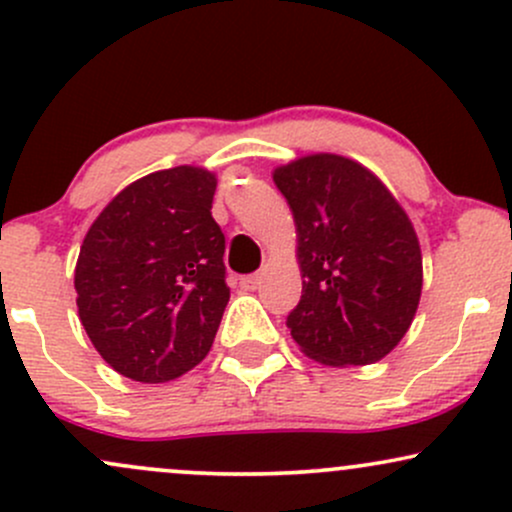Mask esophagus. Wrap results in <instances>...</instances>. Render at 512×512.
Instances as JSON below:
<instances>
[{"mask_svg":"<svg viewBox=\"0 0 512 512\" xmlns=\"http://www.w3.org/2000/svg\"><path fill=\"white\" fill-rule=\"evenodd\" d=\"M240 286H243L245 291H255L257 286H260V277H257V274H247V277L240 279Z\"/></svg>","mask_w":512,"mask_h":512,"instance_id":"esophagus-1","label":"esophagus"}]
</instances>
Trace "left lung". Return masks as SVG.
<instances>
[{"instance_id": "1", "label": "left lung", "mask_w": 512, "mask_h": 512, "mask_svg": "<svg viewBox=\"0 0 512 512\" xmlns=\"http://www.w3.org/2000/svg\"><path fill=\"white\" fill-rule=\"evenodd\" d=\"M294 213L301 301L286 316L296 345L330 367L386 357L411 328L423 257L406 211L367 167L308 155L274 170Z\"/></svg>"}]
</instances>
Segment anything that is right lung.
I'll list each match as a JSON object with an SVG mask.
<instances>
[{"mask_svg":"<svg viewBox=\"0 0 512 512\" xmlns=\"http://www.w3.org/2000/svg\"><path fill=\"white\" fill-rule=\"evenodd\" d=\"M216 177L172 167L128 184L84 235L77 311L109 367L162 384L209 355L230 299Z\"/></svg>","mask_w":512,"mask_h":512,"instance_id":"1","label":"right lung"}]
</instances>
